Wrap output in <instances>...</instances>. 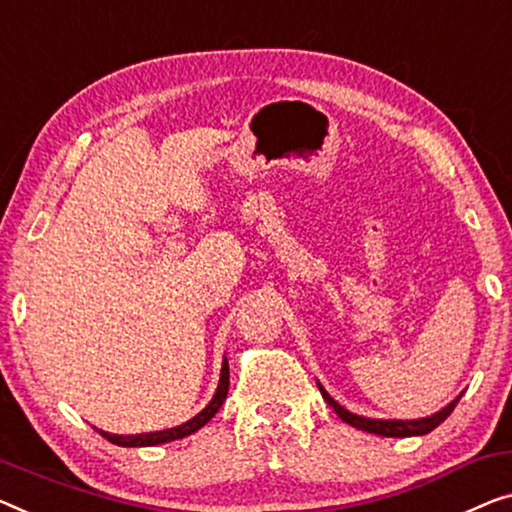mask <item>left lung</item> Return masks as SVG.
I'll list each match as a JSON object with an SVG mask.
<instances>
[{"label":"left lung","mask_w":512,"mask_h":512,"mask_svg":"<svg viewBox=\"0 0 512 512\" xmlns=\"http://www.w3.org/2000/svg\"><path fill=\"white\" fill-rule=\"evenodd\" d=\"M317 386H319V391H322V398L331 404L333 411L342 418V421L349 423L352 427H358V430H363V432L379 434V437H421V434L432 432L434 427L441 425L448 416H451L455 404L462 398V393H460L455 400L448 402L444 409H439L437 414H432V416L414 418V421H398V418H388V421H384V418H368V416L352 414V411L342 407L340 402H335L331 395L326 393V388L319 384V381H317Z\"/></svg>","instance_id":"1"}]
</instances>
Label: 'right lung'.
Returning <instances> with one entry per match:
<instances>
[{"instance_id":"1","label":"right lung","mask_w":512,"mask_h":512,"mask_svg":"<svg viewBox=\"0 0 512 512\" xmlns=\"http://www.w3.org/2000/svg\"><path fill=\"white\" fill-rule=\"evenodd\" d=\"M227 391H230V365H227V358H223V368H220V381H218L216 393H213V398L207 407H204L200 414H195L193 418H190V421L181 423L177 427H167V430L144 432V434H110L105 430H98V434L108 441H112V444L126 446V448L158 446V444H167V441H174V439H183V437H188V434L200 430V427L207 425L211 418L218 414V409L223 407V402L227 398Z\"/></svg>"}]
</instances>
